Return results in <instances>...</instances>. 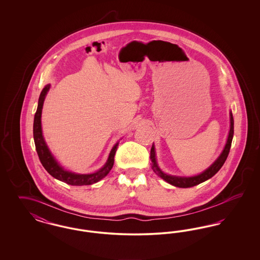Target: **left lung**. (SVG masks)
Returning <instances> with one entry per match:
<instances>
[{
	"label": "left lung",
	"mask_w": 260,
	"mask_h": 260,
	"mask_svg": "<svg viewBox=\"0 0 260 260\" xmlns=\"http://www.w3.org/2000/svg\"><path fill=\"white\" fill-rule=\"evenodd\" d=\"M233 136H234V119H233L232 112H230V131H229V135H228V138H227V142L225 144V147L223 149L222 153L220 154V156L216 159V161H214L210 168L207 169L205 172L200 173L198 175L189 176V177L175 176V175H170V174L164 173L157 164L154 144L152 145L151 152H150V159L152 161V170L154 171V173L158 174L165 181H167L168 183H170L172 185L180 187V188H188V187L198 185L200 183L210 179V177H212L215 173L221 169L223 164L226 161V159L228 157V154L230 152Z\"/></svg>",
	"instance_id": "obj_1"
}]
</instances>
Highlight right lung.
<instances>
[{"label":"right lung","instance_id":"obj_1","mask_svg":"<svg viewBox=\"0 0 260 260\" xmlns=\"http://www.w3.org/2000/svg\"><path fill=\"white\" fill-rule=\"evenodd\" d=\"M50 87V85H47L43 88V90L40 94V98H39L37 111H36L35 117H34L33 136H34V141H35V146H36V151H37L39 159L42 162L43 167L46 169V171L50 173L51 176H53L54 178L60 180L62 182L75 186L90 185V184L96 183L103 177H105L111 171L113 165H114V156H115V153L118 148L119 142H117L114 145V147L112 148L106 164L96 173L79 174V173L65 171L62 167H60V165L56 161L54 157L52 156V154L50 153V149L48 147V145L44 139L43 133H42V124H41L42 109H43L46 95H47Z\"/></svg>","mask_w":260,"mask_h":260}]
</instances>
